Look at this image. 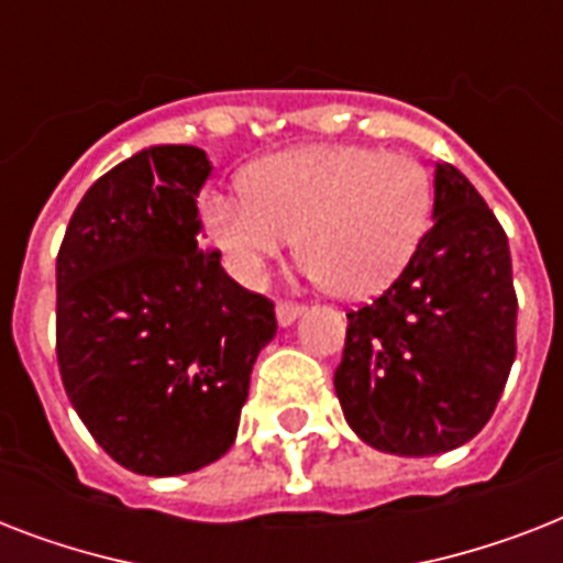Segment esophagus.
Segmentation results:
<instances>
[{"label": "esophagus", "mask_w": 563, "mask_h": 563, "mask_svg": "<svg viewBox=\"0 0 563 563\" xmlns=\"http://www.w3.org/2000/svg\"><path fill=\"white\" fill-rule=\"evenodd\" d=\"M274 312H277V324L289 327L291 321L303 312V307L295 303V300H277V309H274Z\"/></svg>", "instance_id": "1"}]
</instances>
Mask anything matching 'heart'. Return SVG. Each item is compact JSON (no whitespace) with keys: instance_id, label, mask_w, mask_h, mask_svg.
<instances>
[{"instance_id":"b5f03b06","label":"heart","mask_w":563,"mask_h":563,"mask_svg":"<svg viewBox=\"0 0 563 563\" xmlns=\"http://www.w3.org/2000/svg\"><path fill=\"white\" fill-rule=\"evenodd\" d=\"M242 189L201 198L203 233L242 286H260L298 233L300 260L333 295H374L406 268L432 212L427 169L365 145L274 154Z\"/></svg>"}]
</instances>
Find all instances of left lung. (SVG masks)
Here are the masks:
<instances>
[{"label": "left lung", "mask_w": 563, "mask_h": 563, "mask_svg": "<svg viewBox=\"0 0 563 563\" xmlns=\"http://www.w3.org/2000/svg\"><path fill=\"white\" fill-rule=\"evenodd\" d=\"M517 353L511 251L497 216L450 163L432 228L388 289L347 312L335 394L356 435L394 455H438L479 435Z\"/></svg>", "instance_id": "left-lung-1"}]
</instances>
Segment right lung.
<instances>
[{"mask_svg": "<svg viewBox=\"0 0 563 563\" xmlns=\"http://www.w3.org/2000/svg\"><path fill=\"white\" fill-rule=\"evenodd\" d=\"M210 161L152 145L101 175L57 251V368L96 444L143 476L228 453L274 303L207 251L198 192Z\"/></svg>", "mask_w": 563, "mask_h": 563, "instance_id": "add662e5", "label": "right lung"}]
</instances>
